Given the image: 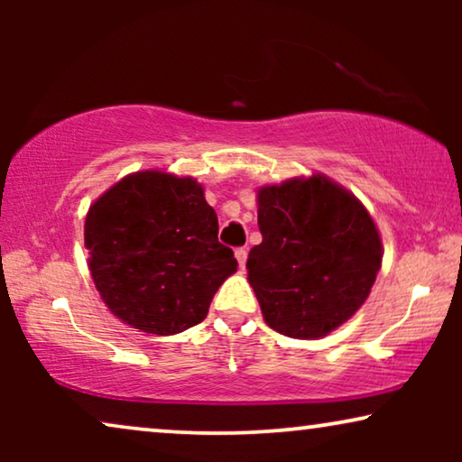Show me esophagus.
<instances>
[{
	"label": "esophagus",
	"instance_id": "34e87169",
	"mask_svg": "<svg viewBox=\"0 0 462 462\" xmlns=\"http://www.w3.org/2000/svg\"><path fill=\"white\" fill-rule=\"evenodd\" d=\"M236 258H237V263H239V267H245V261H248V250L245 248H237L236 250Z\"/></svg>",
	"mask_w": 462,
	"mask_h": 462
}]
</instances>
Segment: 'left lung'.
Segmentation results:
<instances>
[{
  "label": "left lung",
  "instance_id": "8db88e82",
  "mask_svg": "<svg viewBox=\"0 0 462 462\" xmlns=\"http://www.w3.org/2000/svg\"><path fill=\"white\" fill-rule=\"evenodd\" d=\"M263 242L250 250L248 282L263 318L280 334L319 338L368 299L383 261L374 220L324 176L258 191Z\"/></svg>",
  "mask_w": 462,
  "mask_h": 462
}]
</instances>
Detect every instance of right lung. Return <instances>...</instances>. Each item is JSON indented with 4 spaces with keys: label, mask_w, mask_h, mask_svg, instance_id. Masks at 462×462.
Listing matches in <instances>:
<instances>
[{
    "label": "right lung",
    "mask_w": 462,
    "mask_h": 462,
    "mask_svg": "<svg viewBox=\"0 0 462 462\" xmlns=\"http://www.w3.org/2000/svg\"><path fill=\"white\" fill-rule=\"evenodd\" d=\"M84 239L106 307L160 337L201 324L237 271L201 185L157 170L125 176L94 201Z\"/></svg>",
    "instance_id": "1"
}]
</instances>
